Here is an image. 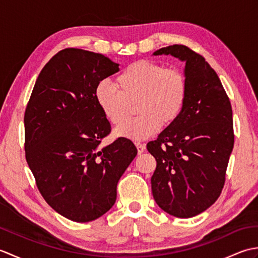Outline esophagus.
Listing matches in <instances>:
<instances>
[{
  "instance_id": "34e87169",
  "label": "esophagus",
  "mask_w": 258,
  "mask_h": 258,
  "mask_svg": "<svg viewBox=\"0 0 258 258\" xmlns=\"http://www.w3.org/2000/svg\"><path fill=\"white\" fill-rule=\"evenodd\" d=\"M135 145H136V147H138V153H139V154H142V153L145 151V144L140 143V142H136Z\"/></svg>"
}]
</instances>
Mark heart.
Instances as JSON below:
<instances>
[{"label":"heart","instance_id":"b5f03b06","mask_svg":"<svg viewBox=\"0 0 258 258\" xmlns=\"http://www.w3.org/2000/svg\"><path fill=\"white\" fill-rule=\"evenodd\" d=\"M115 84L101 82L94 96L109 122L119 125L127 117L129 105L138 101L139 115L116 128L119 138L134 141L154 135L161 125L173 124L182 113L187 98V80L176 68H164L152 61H138L120 72Z\"/></svg>","mask_w":258,"mask_h":258}]
</instances>
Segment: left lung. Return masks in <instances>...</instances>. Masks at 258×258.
<instances>
[{
	"mask_svg": "<svg viewBox=\"0 0 258 258\" xmlns=\"http://www.w3.org/2000/svg\"><path fill=\"white\" fill-rule=\"evenodd\" d=\"M185 62L187 98L179 117L147 143L155 157L151 178L157 205L169 215H199L220 197L234 146L233 112L215 71L185 45L162 47L153 55Z\"/></svg>",
	"mask_w": 258,
	"mask_h": 258,
	"instance_id": "obj_1",
	"label": "left lung"
}]
</instances>
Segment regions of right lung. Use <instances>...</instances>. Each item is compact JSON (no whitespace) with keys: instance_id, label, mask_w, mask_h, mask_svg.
I'll return each instance as SVG.
<instances>
[{"instance_id":"right-lung-1","label":"right lung","mask_w":258,"mask_h":258,"mask_svg":"<svg viewBox=\"0 0 258 258\" xmlns=\"http://www.w3.org/2000/svg\"><path fill=\"white\" fill-rule=\"evenodd\" d=\"M102 54L65 48L41 71L24 114L25 157L43 199L71 221H94L116 201L118 179L138 150L118 138L100 147L111 124L96 85L118 72Z\"/></svg>"}]
</instances>
